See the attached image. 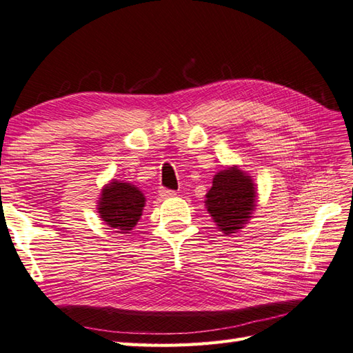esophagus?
Masks as SVG:
<instances>
[{"label":"esophagus","mask_w":353,"mask_h":353,"mask_svg":"<svg viewBox=\"0 0 353 353\" xmlns=\"http://www.w3.org/2000/svg\"><path fill=\"white\" fill-rule=\"evenodd\" d=\"M174 194H175V190H170V189H161L160 190L161 198H170V196H174Z\"/></svg>","instance_id":"34e87169"}]
</instances>
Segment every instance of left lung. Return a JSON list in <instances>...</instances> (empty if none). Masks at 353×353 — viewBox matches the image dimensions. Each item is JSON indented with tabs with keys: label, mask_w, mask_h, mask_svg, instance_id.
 <instances>
[{
	"label": "left lung",
	"mask_w": 353,
	"mask_h": 353,
	"mask_svg": "<svg viewBox=\"0 0 353 353\" xmlns=\"http://www.w3.org/2000/svg\"><path fill=\"white\" fill-rule=\"evenodd\" d=\"M205 203L219 230L225 234L236 232L248 222L255 207L252 179L237 168L219 172L207 193Z\"/></svg>",
	"instance_id": "left-lung-1"
}]
</instances>
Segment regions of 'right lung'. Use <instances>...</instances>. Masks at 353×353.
Listing matches in <instances>:
<instances>
[{
  "label": "right lung",
  "instance_id": "1",
  "mask_svg": "<svg viewBox=\"0 0 353 353\" xmlns=\"http://www.w3.org/2000/svg\"><path fill=\"white\" fill-rule=\"evenodd\" d=\"M145 207V196L137 187L113 181L101 194L99 214L114 230L125 234L136 226Z\"/></svg>",
  "mask_w": 353,
  "mask_h": 353
}]
</instances>
